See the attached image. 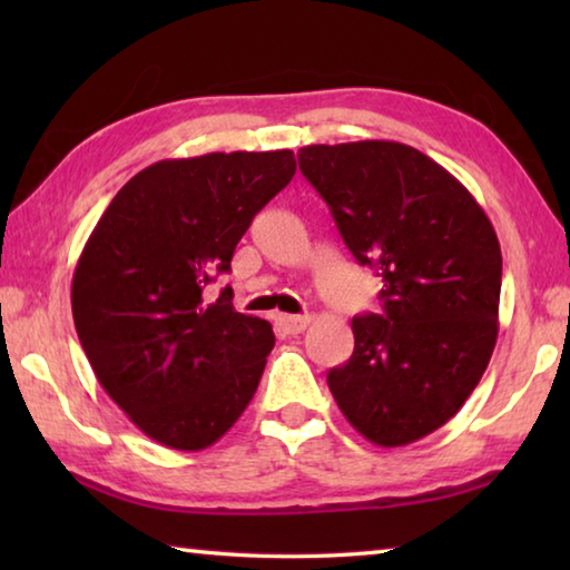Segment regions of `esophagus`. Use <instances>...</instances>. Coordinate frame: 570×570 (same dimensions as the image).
<instances>
[{"label":"esophagus","instance_id":"obj_1","mask_svg":"<svg viewBox=\"0 0 570 570\" xmlns=\"http://www.w3.org/2000/svg\"><path fill=\"white\" fill-rule=\"evenodd\" d=\"M278 326L286 334H302L306 326H308V316H288V314H278Z\"/></svg>","mask_w":570,"mask_h":570}]
</instances>
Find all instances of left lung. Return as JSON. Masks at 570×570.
Listing matches in <instances>:
<instances>
[{
	"instance_id": "1",
	"label": "left lung",
	"mask_w": 570,
	"mask_h": 570,
	"mask_svg": "<svg viewBox=\"0 0 570 570\" xmlns=\"http://www.w3.org/2000/svg\"><path fill=\"white\" fill-rule=\"evenodd\" d=\"M298 170L352 256L382 276V314L354 316V352L326 382L366 440L410 445L465 404L495 350L493 224L455 176L402 142L306 146Z\"/></svg>"
}]
</instances>
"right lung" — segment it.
Listing matches in <instances>:
<instances>
[{
	"instance_id": "1",
	"label": "right lung",
	"mask_w": 570,
	"mask_h": 570,
	"mask_svg": "<svg viewBox=\"0 0 570 570\" xmlns=\"http://www.w3.org/2000/svg\"><path fill=\"white\" fill-rule=\"evenodd\" d=\"M292 150L153 163L105 208L72 276V316L112 402L160 445L204 450L234 428L274 350L226 286L250 220L288 186Z\"/></svg>"
}]
</instances>
